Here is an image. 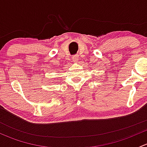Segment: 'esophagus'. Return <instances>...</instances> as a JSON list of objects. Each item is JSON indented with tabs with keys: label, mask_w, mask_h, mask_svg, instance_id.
Listing matches in <instances>:
<instances>
[{
	"label": "esophagus",
	"mask_w": 147,
	"mask_h": 147,
	"mask_svg": "<svg viewBox=\"0 0 147 147\" xmlns=\"http://www.w3.org/2000/svg\"><path fill=\"white\" fill-rule=\"evenodd\" d=\"M78 59H79V56L78 55H74L73 57H72V60H73L74 63H77L78 60Z\"/></svg>",
	"instance_id": "1"
}]
</instances>
